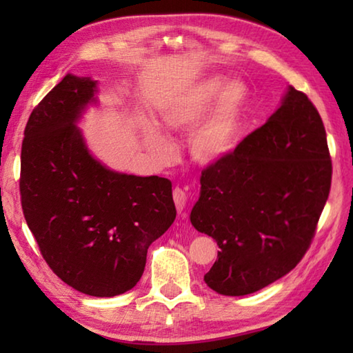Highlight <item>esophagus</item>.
Segmentation results:
<instances>
[{"mask_svg":"<svg viewBox=\"0 0 353 353\" xmlns=\"http://www.w3.org/2000/svg\"><path fill=\"white\" fill-rule=\"evenodd\" d=\"M172 199H174L177 212L181 213L185 208V205H187V193H185V190L176 187L174 191H172Z\"/></svg>","mask_w":353,"mask_h":353,"instance_id":"esophagus-1","label":"esophagus"}]
</instances>
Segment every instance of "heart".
Wrapping results in <instances>:
<instances>
[{"mask_svg": "<svg viewBox=\"0 0 353 353\" xmlns=\"http://www.w3.org/2000/svg\"><path fill=\"white\" fill-rule=\"evenodd\" d=\"M248 88L241 82H229L223 76L202 79L162 109V121L172 132H188L211 113L191 137L193 157L201 163H214L234 152L244 126L248 109ZM151 140L162 151L168 141L155 130Z\"/></svg>", "mask_w": 353, "mask_h": 353, "instance_id": "heart-1", "label": "heart"}]
</instances>
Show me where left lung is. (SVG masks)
I'll return each mask as SVG.
<instances>
[{
    "instance_id": "1",
    "label": "left lung",
    "mask_w": 353,
    "mask_h": 353,
    "mask_svg": "<svg viewBox=\"0 0 353 353\" xmlns=\"http://www.w3.org/2000/svg\"><path fill=\"white\" fill-rule=\"evenodd\" d=\"M330 185L324 123L307 94L290 87L263 126L202 170L190 219L219 246L205 283L218 294L246 296L294 270L313 241Z\"/></svg>"
}]
</instances>
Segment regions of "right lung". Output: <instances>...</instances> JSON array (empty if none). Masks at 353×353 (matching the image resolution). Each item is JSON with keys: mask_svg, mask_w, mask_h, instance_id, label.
Masks as SVG:
<instances>
[{"mask_svg": "<svg viewBox=\"0 0 353 353\" xmlns=\"http://www.w3.org/2000/svg\"><path fill=\"white\" fill-rule=\"evenodd\" d=\"M97 82L67 74L35 105L21 145L20 196L40 254L59 279L112 297L141 279L151 243L176 219L172 185L107 170L88 154L76 119Z\"/></svg>", "mask_w": 353, "mask_h": 353, "instance_id": "add662e5", "label": "right lung"}]
</instances>
